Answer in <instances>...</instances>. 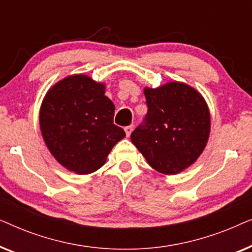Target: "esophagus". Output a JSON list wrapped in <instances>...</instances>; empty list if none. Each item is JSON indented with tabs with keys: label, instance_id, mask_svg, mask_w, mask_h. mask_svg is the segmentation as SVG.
<instances>
[{
	"label": "esophagus",
	"instance_id": "obj_1",
	"mask_svg": "<svg viewBox=\"0 0 252 252\" xmlns=\"http://www.w3.org/2000/svg\"><path fill=\"white\" fill-rule=\"evenodd\" d=\"M133 128H134V125H128L125 127V132H126V135L129 136L130 133L133 132Z\"/></svg>",
	"mask_w": 252,
	"mask_h": 252
}]
</instances>
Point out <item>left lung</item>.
Wrapping results in <instances>:
<instances>
[{
    "label": "left lung",
    "instance_id": "obj_1",
    "mask_svg": "<svg viewBox=\"0 0 252 252\" xmlns=\"http://www.w3.org/2000/svg\"><path fill=\"white\" fill-rule=\"evenodd\" d=\"M148 112L130 140L148 163L164 174L190 166L206 146L210 113L201 94L180 82L144 89Z\"/></svg>",
    "mask_w": 252,
    "mask_h": 252
}]
</instances>
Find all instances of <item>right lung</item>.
I'll use <instances>...</instances> for the list:
<instances>
[{"instance_id":"right-lung-1","label":"right lung","mask_w":252,"mask_h":252,"mask_svg":"<svg viewBox=\"0 0 252 252\" xmlns=\"http://www.w3.org/2000/svg\"><path fill=\"white\" fill-rule=\"evenodd\" d=\"M104 85L87 75H71L47 93L40 127L53 156L67 170L92 173L105 163L125 130L113 124L115 105Z\"/></svg>"}]
</instances>
